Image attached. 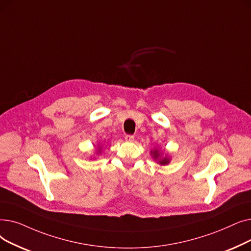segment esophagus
Returning <instances> with one entry per match:
<instances>
[{"label": "esophagus", "instance_id": "34e87169", "mask_svg": "<svg viewBox=\"0 0 251 251\" xmlns=\"http://www.w3.org/2000/svg\"><path fill=\"white\" fill-rule=\"evenodd\" d=\"M125 139L126 142H134V140H135L134 136H132V135H126Z\"/></svg>", "mask_w": 251, "mask_h": 251}]
</instances>
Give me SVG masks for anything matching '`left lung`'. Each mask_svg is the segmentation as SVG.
Instances as JSON below:
<instances>
[{"label": "left lung", "instance_id": "8db88e82", "mask_svg": "<svg viewBox=\"0 0 251 251\" xmlns=\"http://www.w3.org/2000/svg\"><path fill=\"white\" fill-rule=\"evenodd\" d=\"M151 155H152V157L154 158V160H157L158 163L162 164V165L163 164H169L170 161H171L170 157H168V156L161 157V154L159 153V151L157 149L154 150V151H151Z\"/></svg>", "mask_w": 251, "mask_h": 251}]
</instances>
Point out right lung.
Returning a JSON list of instances; mask_svg holds the SVG:
<instances>
[{
    "mask_svg": "<svg viewBox=\"0 0 251 251\" xmlns=\"http://www.w3.org/2000/svg\"><path fill=\"white\" fill-rule=\"evenodd\" d=\"M100 149H101V148H99V150H98V151H99V153H100Z\"/></svg>",
    "mask_w": 251,
    "mask_h": 251,
    "instance_id": "right-lung-1",
    "label": "right lung"
}]
</instances>
